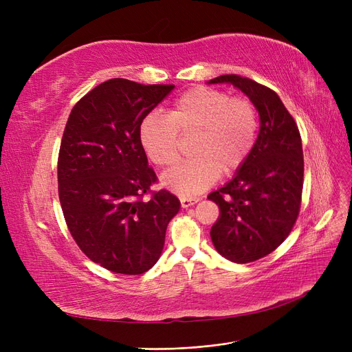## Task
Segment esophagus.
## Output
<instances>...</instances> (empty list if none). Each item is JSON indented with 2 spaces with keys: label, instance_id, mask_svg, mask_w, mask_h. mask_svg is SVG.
Wrapping results in <instances>:
<instances>
[{
  "label": "esophagus",
  "instance_id": "34e87169",
  "mask_svg": "<svg viewBox=\"0 0 352 352\" xmlns=\"http://www.w3.org/2000/svg\"><path fill=\"white\" fill-rule=\"evenodd\" d=\"M199 201V198H197V197H194V198H188V197H182L180 198V206H182L184 208H188V207H190V206H194V204H197V202Z\"/></svg>",
  "mask_w": 352,
  "mask_h": 352
}]
</instances>
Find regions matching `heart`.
Segmentation results:
<instances>
[{
	"label": "heart",
	"instance_id": "heart-1",
	"mask_svg": "<svg viewBox=\"0 0 352 352\" xmlns=\"http://www.w3.org/2000/svg\"><path fill=\"white\" fill-rule=\"evenodd\" d=\"M194 132V158L162 177L163 186L180 197L197 195L216 182L221 170L229 175L243 166L257 140L258 113L248 98L197 87L176 98L168 114H146L140 140L155 166L170 167L179 158V133Z\"/></svg>",
	"mask_w": 352,
	"mask_h": 352
}]
</instances>
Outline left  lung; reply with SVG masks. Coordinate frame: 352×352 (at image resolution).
<instances>
[{
  "mask_svg": "<svg viewBox=\"0 0 352 352\" xmlns=\"http://www.w3.org/2000/svg\"><path fill=\"white\" fill-rule=\"evenodd\" d=\"M210 83H232L248 95L260 116V132L235 177L208 195L220 214L210 235L233 263H251L273 252L289 236L301 208L304 157L301 135L273 89L238 74Z\"/></svg>",
  "mask_w": 352,
  "mask_h": 352,
  "instance_id": "left-lung-1",
  "label": "left lung"
}]
</instances>
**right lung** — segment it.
I'll use <instances>...</instances> for the list:
<instances>
[{"instance_id":"obj_1","label":"right lung","mask_w":352,"mask_h":352,"mask_svg":"<svg viewBox=\"0 0 352 352\" xmlns=\"http://www.w3.org/2000/svg\"><path fill=\"white\" fill-rule=\"evenodd\" d=\"M173 88L110 79L74 104L63 133L58 198L66 225L82 252L114 273L150 270L180 208L168 190H151L157 176L140 140L144 117Z\"/></svg>"}]
</instances>
